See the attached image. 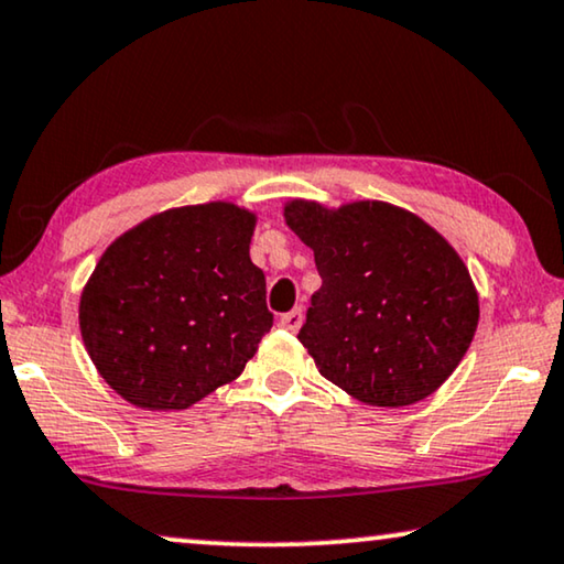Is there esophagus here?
Returning <instances> with one entry per match:
<instances>
[{
    "instance_id": "1",
    "label": "esophagus",
    "mask_w": 564,
    "mask_h": 564,
    "mask_svg": "<svg viewBox=\"0 0 564 564\" xmlns=\"http://www.w3.org/2000/svg\"><path fill=\"white\" fill-rule=\"evenodd\" d=\"M300 325H302V310H300V307H295V310H290V313L280 315V328L295 333V330L300 328Z\"/></svg>"
}]
</instances>
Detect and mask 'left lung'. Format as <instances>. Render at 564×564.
<instances>
[{
	"instance_id": "8db88e82",
	"label": "left lung",
	"mask_w": 564,
	"mask_h": 564,
	"mask_svg": "<svg viewBox=\"0 0 564 564\" xmlns=\"http://www.w3.org/2000/svg\"><path fill=\"white\" fill-rule=\"evenodd\" d=\"M284 221L313 249L321 290L297 338L317 371L358 402L406 406L458 369L478 292L451 243L410 210L290 200Z\"/></svg>"
}]
</instances>
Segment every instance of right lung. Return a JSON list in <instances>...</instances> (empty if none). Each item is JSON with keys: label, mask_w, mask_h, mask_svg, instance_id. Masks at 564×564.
I'll list each match as a JSON object with an SVG mask.
<instances>
[{"label": "right lung", "mask_w": 564, "mask_h": 564, "mask_svg": "<svg viewBox=\"0 0 564 564\" xmlns=\"http://www.w3.org/2000/svg\"><path fill=\"white\" fill-rule=\"evenodd\" d=\"M254 224L234 203L173 208L104 251L80 295V336L127 402L187 410L257 354L274 315L249 257Z\"/></svg>", "instance_id": "right-lung-1"}]
</instances>
